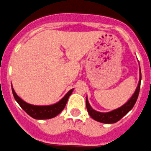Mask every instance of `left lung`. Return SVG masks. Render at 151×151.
I'll return each mask as SVG.
<instances>
[{"instance_id":"1","label":"left lung","mask_w":151,"mask_h":151,"mask_svg":"<svg viewBox=\"0 0 151 151\" xmlns=\"http://www.w3.org/2000/svg\"><path fill=\"white\" fill-rule=\"evenodd\" d=\"M139 71H140L139 72V75H140L139 81L133 95L124 105L116 109V110H113L110 112H107V113H101V112L96 111V110H93L90 104H89L88 99H87V97L86 98V106H87V112H88L89 115L91 116V118H93V119L96 120V121L104 123V124H113V123H116L118 121H119L123 116H125L133 108L134 104H136L138 96H139V90H140V84H141L142 80V74L140 69H139Z\"/></svg>"}]
</instances>
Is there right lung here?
I'll list each match as a JSON object with an SVG mask.
<instances>
[{
  "label": "right lung",
  "instance_id": "obj_1",
  "mask_svg": "<svg viewBox=\"0 0 151 151\" xmlns=\"http://www.w3.org/2000/svg\"><path fill=\"white\" fill-rule=\"evenodd\" d=\"M74 89L70 90L65 96L58 101L55 104H51V105H45V106H38L30 104L24 101V100L21 99L19 96L16 94L14 89L12 87V93H13L14 98L16 100L17 102L18 103L21 108L26 112L28 115H29L31 117L35 119H49L54 118L59 114L67 104V100L69 97L73 93Z\"/></svg>",
  "mask_w": 151,
  "mask_h": 151
}]
</instances>
